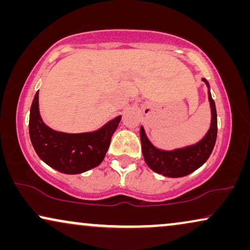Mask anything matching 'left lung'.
Instances as JSON below:
<instances>
[{
	"mask_svg": "<svg viewBox=\"0 0 250 250\" xmlns=\"http://www.w3.org/2000/svg\"><path fill=\"white\" fill-rule=\"evenodd\" d=\"M208 87V100L210 104L211 121L210 126L206 134L199 142L194 145L183 146V148L174 150H162L156 148L150 142L146 134L145 128H140V138H141L142 153L145 162L153 172L162 174L167 177H182L189 175L190 173L203 166L209 158L213 151L217 136V115L215 102L211 98L209 84L203 78Z\"/></svg>",
	"mask_w": 250,
	"mask_h": 250,
	"instance_id": "obj_1",
	"label": "left lung"
}]
</instances>
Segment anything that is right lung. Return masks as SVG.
Returning a JSON list of instances; mask_svg holds the SVG:
<instances>
[{"instance_id": "obj_1", "label": "right lung", "mask_w": 250, "mask_h": 250, "mask_svg": "<svg viewBox=\"0 0 250 250\" xmlns=\"http://www.w3.org/2000/svg\"><path fill=\"white\" fill-rule=\"evenodd\" d=\"M121 119L122 116H117L92 132L54 131L41 117L37 91L30 107V141L37 155L46 165L63 174H81L102 163Z\"/></svg>"}]
</instances>
